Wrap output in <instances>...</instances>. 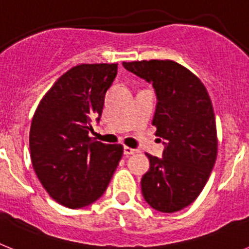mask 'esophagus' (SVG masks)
<instances>
[{"mask_svg": "<svg viewBox=\"0 0 249 249\" xmlns=\"http://www.w3.org/2000/svg\"><path fill=\"white\" fill-rule=\"evenodd\" d=\"M123 153H124V156L135 155V153H137V149H133V148H131V147L124 146V148H123Z\"/></svg>", "mask_w": 249, "mask_h": 249, "instance_id": "34e87169", "label": "esophagus"}]
</instances>
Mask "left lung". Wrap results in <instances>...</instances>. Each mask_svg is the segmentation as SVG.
<instances>
[{
    "label": "left lung",
    "mask_w": 249,
    "mask_h": 249,
    "mask_svg": "<svg viewBox=\"0 0 249 249\" xmlns=\"http://www.w3.org/2000/svg\"><path fill=\"white\" fill-rule=\"evenodd\" d=\"M153 86L157 97L152 124L163 138V155H147L149 169L141 179L143 198L153 210L173 213L190 206L206 186L217 158V129L206 87L173 61L123 62Z\"/></svg>",
    "instance_id": "1"
}]
</instances>
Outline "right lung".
<instances>
[{"label":"right lung","mask_w":249,"mask_h":249,"mask_svg":"<svg viewBox=\"0 0 249 249\" xmlns=\"http://www.w3.org/2000/svg\"><path fill=\"white\" fill-rule=\"evenodd\" d=\"M117 63L78 65L41 100L30 129L31 160L43 188L68 208H82L106 192L122 158L121 144L89 137L100 122Z\"/></svg>","instance_id":"add662e5"}]
</instances>
